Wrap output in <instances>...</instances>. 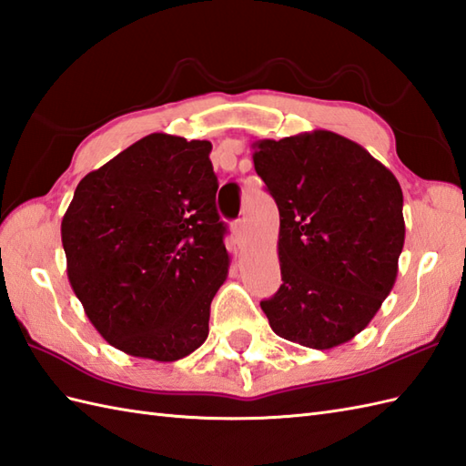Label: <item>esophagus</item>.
I'll return each mask as SVG.
<instances>
[{
    "label": "esophagus",
    "instance_id": "esophagus-1",
    "mask_svg": "<svg viewBox=\"0 0 466 466\" xmlns=\"http://www.w3.org/2000/svg\"><path fill=\"white\" fill-rule=\"evenodd\" d=\"M233 233H235L237 241H239V243L245 239V235H247V225H245V221H243V219H237V221L233 223Z\"/></svg>",
    "mask_w": 466,
    "mask_h": 466
}]
</instances>
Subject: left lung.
Returning <instances> with one entry per match:
<instances>
[{"mask_svg": "<svg viewBox=\"0 0 466 466\" xmlns=\"http://www.w3.org/2000/svg\"><path fill=\"white\" fill-rule=\"evenodd\" d=\"M279 207L283 285L261 301L279 337L333 349L360 333L395 285L405 245L402 191L365 147L317 129L253 143Z\"/></svg>", "mask_w": 466, "mask_h": 466, "instance_id": "8db88e82", "label": "left lung"}]
</instances>
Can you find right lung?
Returning <instances> with one entry per match:
<instances>
[{
    "mask_svg": "<svg viewBox=\"0 0 466 466\" xmlns=\"http://www.w3.org/2000/svg\"><path fill=\"white\" fill-rule=\"evenodd\" d=\"M209 141L133 143L79 181L61 221L71 289L109 345L171 363L209 335L229 273Z\"/></svg>",
    "mask_w": 466,
    "mask_h": 466,
    "instance_id": "obj_1",
    "label": "right lung"
}]
</instances>
